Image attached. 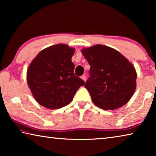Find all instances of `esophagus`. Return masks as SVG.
<instances>
[{
  "mask_svg": "<svg viewBox=\"0 0 156 156\" xmlns=\"http://www.w3.org/2000/svg\"><path fill=\"white\" fill-rule=\"evenodd\" d=\"M81 78L82 79H83V80L84 81V82H85L86 81V76H84V75H83V76H81Z\"/></svg>",
  "mask_w": 156,
  "mask_h": 156,
  "instance_id": "1",
  "label": "esophagus"
}]
</instances>
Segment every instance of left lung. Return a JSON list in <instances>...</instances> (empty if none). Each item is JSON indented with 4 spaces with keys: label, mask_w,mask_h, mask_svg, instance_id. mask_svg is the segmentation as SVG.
Returning a JSON list of instances; mask_svg holds the SVG:
<instances>
[{
    "label": "left lung",
    "mask_w": 156,
    "mask_h": 156,
    "mask_svg": "<svg viewBox=\"0 0 156 156\" xmlns=\"http://www.w3.org/2000/svg\"><path fill=\"white\" fill-rule=\"evenodd\" d=\"M82 54L91 67L84 87L95 105L114 110L127 103L136 88L134 66L117 50L102 44L83 48Z\"/></svg>",
    "instance_id": "obj_1"
}]
</instances>
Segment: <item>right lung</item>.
<instances>
[{"label":"right lung","instance_id":"add662e5","mask_svg":"<svg viewBox=\"0 0 156 156\" xmlns=\"http://www.w3.org/2000/svg\"><path fill=\"white\" fill-rule=\"evenodd\" d=\"M74 52L73 47L57 44L42 50L30 63L27 71L28 87L41 106L50 109L66 106L85 84L73 73Z\"/></svg>","mask_w":156,"mask_h":156}]
</instances>
